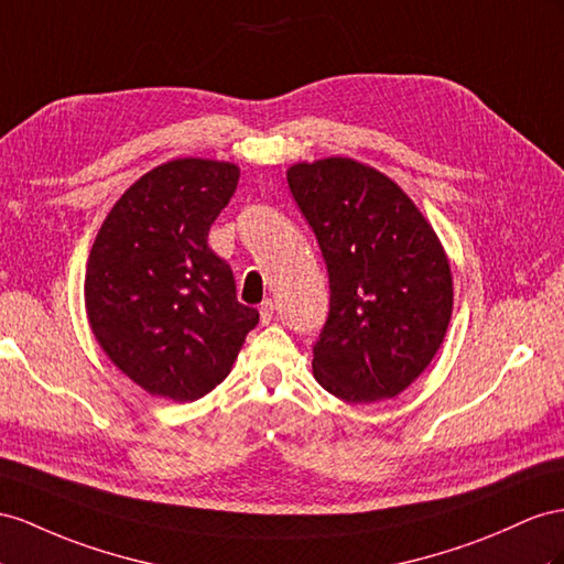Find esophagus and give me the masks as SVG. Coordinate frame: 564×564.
Segmentation results:
<instances>
[{"label":"esophagus","mask_w":564,"mask_h":564,"mask_svg":"<svg viewBox=\"0 0 564 564\" xmlns=\"http://www.w3.org/2000/svg\"><path fill=\"white\" fill-rule=\"evenodd\" d=\"M273 312H276V305H273V300H264L262 307H259V319H262V324H271L273 319Z\"/></svg>","instance_id":"34e87169"}]
</instances>
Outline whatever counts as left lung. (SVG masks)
Masks as SVG:
<instances>
[{"label":"left lung","instance_id":"left-lung-1","mask_svg":"<svg viewBox=\"0 0 564 564\" xmlns=\"http://www.w3.org/2000/svg\"><path fill=\"white\" fill-rule=\"evenodd\" d=\"M328 273L314 377L348 402L395 398L441 348L453 314L451 264L400 187L352 159L288 169Z\"/></svg>","mask_w":564,"mask_h":564}]
</instances>
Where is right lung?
<instances>
[{
	"mask_svg": "<svg viewBox=\"0 0 564 564\" xmlns=\"http://www.w3.org/2000/svg\"><path fill=\"white\" fill-rule=\"evenodd\" d=\"M238 178L236 164L212 159L156 166L128 187L95 238L85 273L93 334L150 395H207L259 322L207 242Z\"/></svg>",
	"mask_w": 564,
	"mask_h": 564,
	"instance_id": "right-lung-1",
	"label": "right lung"
}]
</instances>
